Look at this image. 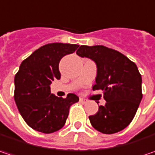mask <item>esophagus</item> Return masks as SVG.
<instances>
[{
  "label": "esophagus",
  "mask_w": 155,
  "mask_h": 155,
  "mask_svg": "<svg viewBox=\"0 0 155 155\" xmlns=\"http://www.w3.org/2000/svg\"><path fill=\"white\" fill-rule=\"evenodd\" d=\"M79 102H80L81 104H86V103H87V100H86V99L82 98V97H80V99H79Z\"/></svg>",
  "instance_id": "esophagus-1"
}]
</instances>
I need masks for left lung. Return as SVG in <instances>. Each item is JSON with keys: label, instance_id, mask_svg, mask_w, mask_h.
I'll use <instances>...</instances> for the list:
<instances>
[{"label": "left lung", "instance_id": "1", "mask_svg": "<svg viewBox=\"0 0 155 155\" xmlns=\"http://www.w3.org/2000/svg\"><path fill=\"white\" fill-rule=\"evenodd\" d=\"M77 54L96 63L93 91L102 90L106 101L95 115L89 116L93 128L103 134H115L128 127L142 98L141 76L136 64L104 45H81Z\"/></svg>", "mask_w": 155, "mask_h": 155}]
</instances>
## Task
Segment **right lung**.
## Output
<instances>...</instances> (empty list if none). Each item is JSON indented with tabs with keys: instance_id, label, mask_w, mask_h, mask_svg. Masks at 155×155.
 <instances>
[{
	"instance_id": "add662e5",
	"label": "right lung",
	"mask_w": 155,
	"mask_h": 155,
	"mask_svg": "<svg viewBox=\"0 0 155 155\" xmlns=\"http://www.w3.org/2000/svg\"><path fill=\"white\" fill-rule=\"evenodd\" d=\"M79 45L51 43L39 47L21 63L15 78V101L24 121L36 131L51 134L63 128L71 105L78 102L73 93L66 98L51 93V81L59 79V61Z\"/></svg>"
}]
</instances>
